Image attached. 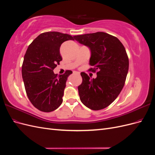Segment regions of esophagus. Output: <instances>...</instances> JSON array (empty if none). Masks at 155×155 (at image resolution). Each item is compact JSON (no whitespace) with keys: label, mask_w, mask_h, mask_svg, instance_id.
<instances>
[{"label":"esophagus","mask_w":155,"mask_h":155,"mask_svg":"<svg viewBox=\"0 0 155 155\" xmlns=\"http://www.w3.org/2000/svg\"><path fill=\"white\" fill-rule=\"evenodd\" d=\"M74 74H75V75H78V76H79V75H80V74H79V72H74Z\"/></svg>","instance_id":"34e87169"}]
</instances>
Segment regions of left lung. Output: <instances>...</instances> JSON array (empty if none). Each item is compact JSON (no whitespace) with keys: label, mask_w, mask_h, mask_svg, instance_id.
I'll use <instances>...</instances> for the list:
<instances>
[{"label":"left lung","mask_w":155,"mask_h":155,"mask_svg":"<svg viewBox=\"0 0 155 155\" xmlns=\"http://www.w3.org/2000/svg\"><path fill=\"white\" fill-rule=\"evenodd\" d=\"M74 39L90 48L89 70L96 73L91 79L81 72L83 81L78 86L80 100L87 107L97 110L110 105L124 86L129 70V58L117 37L105 32L75 35Z\"/></svg>","instance_id":"obj_1"}]
</instances>
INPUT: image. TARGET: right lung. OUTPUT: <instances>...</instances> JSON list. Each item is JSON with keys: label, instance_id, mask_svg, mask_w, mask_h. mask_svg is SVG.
Wrapping results in <instances>:
<instances>
[{"label": "right lung", "instance_id": "obj_1", "mask_svg": "<svg viewBox=\"0 0 155 155\" xmlns=\"http://www.w3.org/2000/svg\"><path fill=\"white\" fill-rule=\"evenodd\" d=\"M74 37L58 31L40 34L29 45L22 66V76L28 97L37 109L49 112L61 105L68 77L72 73H54L62 60L60 46Z\"/></svg>", "mask_w": 155, "mask_h": 155}]
</instances>
